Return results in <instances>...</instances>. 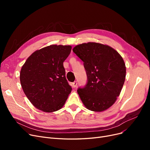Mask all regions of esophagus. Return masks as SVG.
<instances>
[{"mask_svg":"<svg viewBox=\"0 0 150 150\" xmlns=\"http://www.w3.org/2000/svg\"><path fill=\"white\" fill-rule=\"evenodd\" d=\"M72 87H73V88L76 87V86H77V81H75L74 83H72Z\"/></svg>","mask_w":150,"mask_h":150,"instance_id":"1","label":"esophagus"}]
</instances>
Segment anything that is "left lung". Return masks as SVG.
Masks as SVG:
<instances>
[{"label": "left lung", "mask_w": 150, "mask_h": 150, "mask_svg": "<svg viewBox=\"0 0 150 150\" xmlns=\"http://www.w3.org/2000/svg\"><path fill=\"white\" fill-rule=\"evenodd\" d=\"M73 52L83 61L88 82L77 90L89 110L101 112L111 107L119 96L126 76L120 54L112 47L96 42L77 45Z\"/></svg>", "instance_id": "1"}]
</instances>
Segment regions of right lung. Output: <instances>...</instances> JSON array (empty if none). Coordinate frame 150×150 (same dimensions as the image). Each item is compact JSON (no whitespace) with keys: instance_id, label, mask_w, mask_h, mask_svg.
Returning a JSON list of instances; mask_svg holds the SVG:
<instances>
[{"instance_id":"add662e5","label":"right lung","mask_w":150,"mask_h":150,"mask_svg":"<svg viewBox=\"0 0 150 150\" xmlns=\"http://www.w3.org/2000/svg\"><path fill=\"white\" fill-rule=\"evenodd\" d=\"M71 49L70 45L44 47L31 54L22 67V89L31 103L41 111L52 112L60 109L72 91L63 66Z\"/></svg>"}]
</instances>
